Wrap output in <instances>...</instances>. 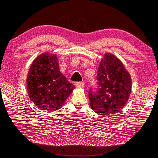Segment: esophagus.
<instances>
[{
    "instance_id": "1",
    "label": "esophagus",
    "mask_w": 158,
    "mask_h": 158,
    "mask_svg": "<svg viewBox=\"0 0 158 158\" xmlns=\"http://www.w3.org/2000/svg\"><path fill=\"white\" fill-rule=\"evenodd\" d=\"M76 85L78 87H81L84 85V82H76Z\"/></svg>"
}]
</instances>
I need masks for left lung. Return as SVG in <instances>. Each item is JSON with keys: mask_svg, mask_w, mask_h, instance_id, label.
Masks as SVG:
<instances>
[{"mask_svg": "<svg viewBox=\"0 0 158 158\" xmlns=\"http://www.w3.org/2000/svg\"><path fill=\"white\" fill-rule=\"evenodd\" d=\"M97 90L90 89V106L101 115L115 114L122 110L130 97L131 81L123 64L112 54L106 53L99 64Z\"/></svg>", "mask_w": 158, "mask_h": 158, "instance_id": "left-lung-1", "label": "left lung"}]
</instances>
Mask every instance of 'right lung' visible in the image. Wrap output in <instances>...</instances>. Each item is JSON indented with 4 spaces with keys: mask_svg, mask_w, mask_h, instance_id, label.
Returning <instances> with one entry per match:
<instances>
[{
    "mask_svg": "<svg viewBox=\"0 0 158 158\" xmlns=\"http://www.w3.org/2000/svg\"><path fill=\"white\" fill-rule=\"evenodd\" d=\"M30 99L40 109L48 111L61 108L75 87L59 71L55 55H40L33 61L27 76Z\"/></svg>",
    "mask_w": 158,
    "mask_h": 158,
    "instance_id": "obj_1",
    "label": "right lung"
}]
</instances>
